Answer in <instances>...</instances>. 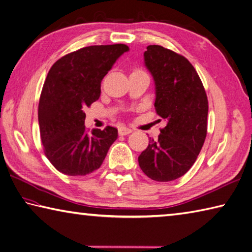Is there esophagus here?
<instances>
[{
  "instance_id": "1",
  "label": "esophagus",
  "mask_w": 252,
  "mask_h": 252,
  "mask_svg": "<svg viewBox=\"0 0 252 252\" xmlns=\"http://www.w3.org/2000/svg\"><path fill=\"white\" fill-rule=\"evenodd\" d=\"M118 132H119V135H126V134H130L132 132V130L130 127H126V126H120L119 129H118Z\"/></svg>"
}]
</instances>
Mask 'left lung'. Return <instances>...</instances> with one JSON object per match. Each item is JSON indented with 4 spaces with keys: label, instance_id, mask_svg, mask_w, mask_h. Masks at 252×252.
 <instances>
[{
    "label": "left lung",
    "instance_id": "8db88e82",
    "mask_svg": "<svg viewBox=\"0 0 252 252\" xmlns=\"http://www.w3.org/2000/svg\"><path fill=\"white\" fill-rule=\"evenodd\" d=\"M144 65L155 85V108L166 126L139 156L149 178L166 182L180 178L194 164L203 146L209 102L195 68L185 57L153 44L144 52Z\"/></svg>",
    "mask_w": 252,
    "mask_h": 252
}]
</instances>
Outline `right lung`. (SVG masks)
<instances>
[{
    "mask_svg": "<svg viewBox=\"0 0 252 252\" xmlns=\"http://www.w3.org/2000/svg\"><path fill=\"white\" fill-rule=\"evenodd\" d=\"M130 49L126 44L91 46L53 64L41 92L38 121L44 154L57 170L85 176L101 166L118 130L86 129L84 109L100 96V83Z\"/></svg>",
    "mask_w": 252,
    "mask_h": 252,
    "instance_id": "1",
    "label": "right lung"
}]
</instances>
